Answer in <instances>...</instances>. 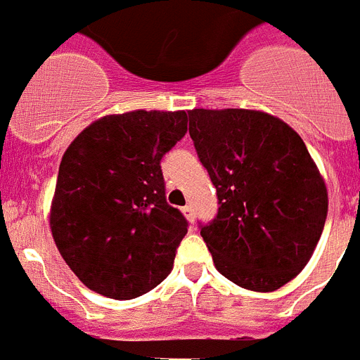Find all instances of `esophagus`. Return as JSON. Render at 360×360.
Segmentation results:
<instances>
[{
  "mask_svg": "<svg viewBox=\"0 0 360 360\" xmlns=\"http://www.w3.org/2000/svg\"><path fill=\"white\" fill-rule=\"evenodd\" d=\"M184 215H186V217H188L189 221H191V223H193L195 221V210H193V206H191V204H188V206H184Z\"/></svg>",
  "mask_w": 360,
  "mask_h": 360,
  "instance_id": "34e87169",
  "label": "esophagus"
}]
</instances>
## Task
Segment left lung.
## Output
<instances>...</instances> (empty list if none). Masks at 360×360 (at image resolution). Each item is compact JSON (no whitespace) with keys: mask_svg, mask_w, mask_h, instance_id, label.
<instances>
[{"mask_svg":"<svg viewBox=\"0 0 360 360\" xmlns=\"http://www.w3.org/2000/svg\"><path fill=\"white\" fill-rule=\"evenodd\" d=\"M189 135L217 191V215L200 236L229 281L273 292L314 252L327 219V188L303 139L252 109H193Z\"/></svg>","mask_w":360,"mask_h":360,"instance_id":"1","label":"left lung"}]
</instances>
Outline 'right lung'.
Here are the masks:
<instances>
[{"mask_svg":"<svg viewBox=\"0 0 360 360\" xmlns=\"http://www.w3.org/2000/svg\"><path fill=\"white\" fill-rule=\"evenodd\" d=\"M186 131V111L137 109L98 119L66 148L51 234L96 294L139 297L171 273L188 219L167 204L162 158Z\"/></svg>","mask_w":360,"mask_h":360,"instance_id":"add662e5","label":"right lung"}]
</instances>
